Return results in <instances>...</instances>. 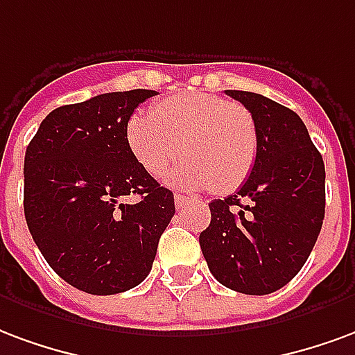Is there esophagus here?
I'll return each mask as SVG.
<instances>
[{"instance_id": "1", "label": "esophagus", "mask_w": 355, "mask_h": 355, "mask_svg": "<svg viewBox=\"0 0 355 355\" xmlns=\"http://www.w3.org/2000/svg\"><path fill=\"white\" fill-rule=\"evenodd\" d=\"M174 202L178 208H183L185 204H187V196H183V195H174Z\"/></svg>"}]
</instances>
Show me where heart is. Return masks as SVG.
Segmentation results:
<instances>
[{
    "label": "heart",
    "instance_id": "b5f03b06",
    "mask_svg": "<svg viewBox=\"0 0 355 355\" xmlns=\"http://www.w3.org/2000/svg\"><path fill=\"white\" fill-rule=\"evenodd\" d=\"M134 159L151 175H166L170 185L189 191L211 189L231 193L252 174L259 136L244 105L223 96L181 92L153 105L151 113H134L126 126Z\"/></svg>",
    "mask_w": 355,
    "mask_h": 355
}]
</instances>
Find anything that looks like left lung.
I'll return each instance as SVG.
<instances>
[{"label": "left lung", "instance_id": "1", "mask_svg": "<svg viewBox=\"0 0 355 355\" xmlns=\"http://www.w3.org/2000/svg\"><path fill=\"white\" fill-rule=\"evenodd\" d=\"M225 92L255 119L259 151L244 185L209 202L211 221L198 240L219 284L268 295L293 280L322 231L325 166L295 111L255 92Z\"/></svg>", "mask_w": 355, "mask_h": 355}]
</instances>
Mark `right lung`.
<instances>
[{"label":"right lung","mask_w":355,"mask_h":355,"mask_svg":"<svg viewBox=\"0 0 355 355\" xmlns=\"http://www.w3.org/2000/svg\"><path fill=\"white\" fill-rule=\"evenodd\" d=\"M157 92L98 94L51 111L26 149L24 216L54 272L90 295H115L146 280L174 193L134 159L126 126ZM126 196H138L126 205Z\"/></svg>","instance_id":"1"}]
</instances>
